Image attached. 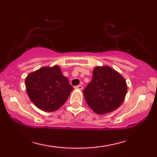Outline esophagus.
<instances>
[{
	"label": "esophagus",
	"mask_w": 157,
	"mask_h": 157,
	"mask_svg": "<svg viewBox=\"0 0 157 157\" xmlns=\"http://www.w3.org/2000/svg\"><path fill=\"white\" fill-rule=\"evenodd\" d=\"M76 89H79V90H82L83 89V86L81 85H78V86H76L74 87Z\"/></svg>",
	"instance_id": "1"
}]
</instances>
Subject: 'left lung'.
Segmentation results:
<instances>
[{
	"label": "left lung",
	"instance_id": "left-lung-1",
	"mask_svg": "<svg viewBox=\"0 0 157 157\" xmlns=\"http://www.w3.org/2000/svg\"><path fill=\"white\" fill-rule=\"evenodd\" d=\"M125 79L110 66H96L92 81L83 91L90 108L98 114L112 112L121 106L126 97Z\"/></svg>",
	"mask_w": 157,
	"mask_h": 157
}]
</instances>
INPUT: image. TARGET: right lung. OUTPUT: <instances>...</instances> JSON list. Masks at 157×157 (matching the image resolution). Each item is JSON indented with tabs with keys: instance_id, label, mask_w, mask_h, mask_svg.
Returning a JSON list of instances; mask_svg holds the SVG:
<instances>
[{
	"instance_id": "right-lung-1",
	"label": "right lung",
	"mask_w": 157,
	"mask_h": 157,
	"mask_svg": "<svg viewBox=\"0 0 157 157\" xmlns=\"http://www.w3.org/2000/svg\"><path fill=\"white\" fill-rule=\"evenodd\" d=\"M25 83L31 101L38 109L48 112L56 111L63 106L74 90L57 65L44 66L30 73Z\"/></svg>"
}]
</instances>
